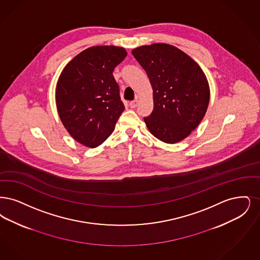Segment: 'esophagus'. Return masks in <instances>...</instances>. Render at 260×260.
Returning <instances> with one entry per match:
<instances>
[{"label":"esophagus","mask_w":260,"mask_h":260,"mask_svg":"<svg viewBox=\"0 0 260 260\" xmlns=\"http://www.w3.org/2000/svg\"><path fill=\"white\" fill-rule=\"evenodd\" d=\"M138 99H136V100H134V101L130 102V107L132 108V109H134V108H136L137 107V105H138Z\"/></svg>","instance_id":"esophagus-1"}]
</instances>
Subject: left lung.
Masks as SVG:
<instances>
[{"label":"left lung","instance_id":"8db88e82","mask_svg":"<svg viewBox=\"0 0 260 260\" xmlns=\"http://www.w3.org/2000/svg\"><path fill=\"white\" fill-rule=\"evenodd\" d=\"M132 54L147 73L153 110L145 117L147 129L160 141L176 144L191 134L207 112L210 86L203 70L174 45H141Z\"/></svg>","mask_w":260,"mask_h":260}]
</instances>
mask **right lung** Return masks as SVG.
I'll return each instance as SVG.
<instances>
[{"label": "right lung", "mask_w": 260, "mask_h": 260, "mask_svg": "<svg viewBox=\"0 0 260 260\" xmlns=\"http://www.w3.org/2000/svg\"><path fill=\"white\" fill-rule=\"evenodd\" d=\"M126 55L121 46H91L74 57L59 76V117L69 134L85 147L103 144L124 111L113 72Z\"/></svg>", "instance_id": "add662e5"}]
</instances>
